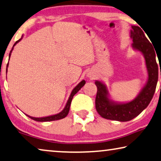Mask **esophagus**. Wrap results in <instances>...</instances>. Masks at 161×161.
<instances>
[{
    "label": "esophagus",
    "instance_id": "1",
    "mask_svg": "<svg viewBox=\"0 0 161 161\" xmlns=\"http://www.w3.org/2000/svg\"><path fill=\"white\" fill-rule=\"evenodd\" d=\"M87 76L89 78H90V79H93L94 78V76H95V75H94V74H93L92 72H88V74H87Z\"/></svg>",
    "mask_w": 161,
    "mask_h": 161
}]
</instances>
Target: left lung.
<instances>
[{
    "label": "left lung",
    "mask_w": 161,
    "mask_h": 161,
    "mask_svg": "<svg viewBox=\"0 0 161 161\" xmlns=\"http://www.w3.org/2000/svg\"><path fill=\"white\" fill-rule=\"evenodd\" d=\"M130 37L133 41L131 48L140 52L145 58L147 72V81L134 99L124 103L113 100L107 86L103 81L96 80L95 84L97 87V92L95 108L98 114L104 119L128 121L135 118L148 106L156 89L158 79V67L155 58L156 51L138 26H131Z\"/></svg>",
    "instance_id": "obj_1"
}]
</instances>
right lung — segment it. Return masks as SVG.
Here are the masks:
<instances>
[{
	"label": "right lung",
	"mask_w": 161,
	"mask_h": 161,
	"mask_svg": "<svg viewBox=\"0 0 161 161\" xmlns=\"http://www.w3.org/2000/svg\"><path fill=\"white\" fill-rule=\"evenodd\" d=\"M22 38H23V35H22V37H21V39H19L15 43H14V45H13V47H12V49L11 50V51H10V53H9V56H8L9 59H10L11 53H12V51H13V50H14V47L15 46V45L17 44L19 42H20L21 40V39H22ZM8 64H7V66H6V73H7V71H8ZM85 83H86L85 80H81L80 82L79 83L78 85H76V87L73 89L72 91H71V94H70V96H69L68 100H67V103H66V104L65 105V107H64V108L62 110L61 112L58 113V114H54V115H50V116H48L39 117V118H37V117L30 116H29V115H27V114H25V115H26V116H27L29 118H30V119H32L33 120H35V121H40V122H46V121H56V120H59V119H62L65 118V117L67 116V115H68L69 112V110H70L71 103V100H72V99H73L74 95H75V94H76V93H77L78 91L80 90V89L84 85H85Z\"/></svg>",
	"instance_id": "1"
}]
</instances>
